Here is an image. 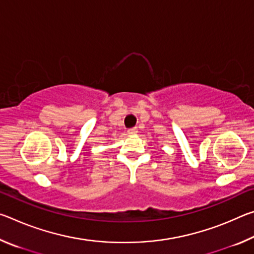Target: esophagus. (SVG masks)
I'll list each match as a JSON object with an SVG mask.
<instances>
[{
	"label": "esophagus",
	"mask_w": 254,
	"mask_h": 254,
	"mask_svg": "<svg viewBox=\"0 0 254 254\" xmlns=\"http://www.w3.org/2000/svg\"><path fill=\"white\" fill-rule=\"evenodd\" d=\"M127 133H128V134H135V133H137V128H136V127H131V128H128V130H127Z\"/></svg>",
	"instance_id": "esophagus-1"
}]
</instances>
